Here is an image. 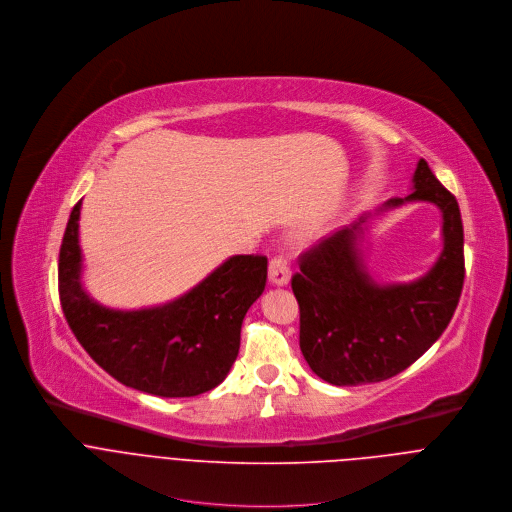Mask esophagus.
Segmentation results:
<instances>
[{
    "label": "esophagus",
    "mask_w": 512,
    "mask_h": 512,
    "mask_svg": "<svg viewBox=\"0 0 512 512\" xmlns=\"http://www.w3.org/2000/svg\"><path fill=\"white\" fill-rule=\"evenodd\" d=\"M268 280L274 286H284L290 282V266L282 256H276L268 264Z\"/></svg>",
    "instance_id": "obj_1"
}]
</instances>
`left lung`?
<instances>
[{
	"label": "left lung",
	"instance_id": "8db88e82",
	"mask_svg": "<svg viewBox=\"0 0 512 512\" xmlns=\"http://www.w3.org/2000/svg\"><path fill=\"white\" fill-rule=\"evenodd\" d=\"M407 201H430L442 212L444 248L418 280L379 284L359 248L369 216L304 252L292 292L300 306V351L333 385L389 379L418 361L446 331L464 284V230L456 197L420 159L414 191L389 199L379 212Z\"/></svg>",
	"mask_w": 512,
	"mask_h": 512
}]
</instances>
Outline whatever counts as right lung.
Listing matches in <instances>:
<instances>
[{"label": "right lung", "instance_id": "obj_1", "mask_svg": "<svg viewBox=\"0 0 512 512\" xmlns=\"http://www.w3.org/2000/svg\"><path fill=\"white\" fill-rule=\"evenodd\" d=\"M76 203L58 260L64 317L84 351L117 381L159 397H193L220 385L238 351L242 321L266 286V256H232L183 296L115 311L82 286Z\"/></svg>", "mask_w": 512, "mask_h": 512}]
</instances>
